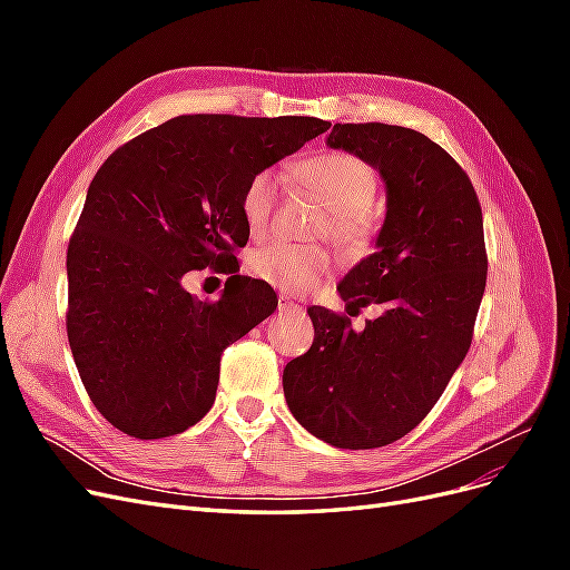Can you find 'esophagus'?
I'll return each instance as SVG.
<instances>
[{"label": "esophagus", "instance_id": "esophagus-1", "mask_svg": "<svg viewBox=\"0 0 570 570\" xmlns=\"http://www.w3.org/2000/svg\"><path fill=\"white\" fill-rule=\"evenodd\" d=\"M278 314H302V306L297 302H292L289 297L278 299Z\"/></svg>", "mask_w": 570, "mask_h": 570}]
</instances>
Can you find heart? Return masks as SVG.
Masks as SVG:
<instances>
[{
    "label": "heart",
    "instance_id": "obj_1",
    "mask_svg": "<svg viewBox=\"0 0 570 570\" xmlns=\"http://www.w3.org/2000/svg\"><path fill=\"white\" fill-rule=\"evenodd\" d=\"M292 180L314 195L325 216L318 220L316 235L327 239L344 254H364L375 237V220L368 206L377 193L375 170L347 151H325L292 168ZM281 185L273 170L254 174L239 197V214L252 237H262L275 214ZM331 266V254L323 245L266 243L247 256V271L283 292L312 289Z\"/></svg>",
    "mask_w": 570,
    "mask_h": 570
}]
</instances>
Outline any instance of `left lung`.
<instances>
[{
	"label": "left lung",
	"mask_w": 570,
	"mask_h": 570,
	"mask_svg": "<svg viewBox=\"0 0 570 570\" xmlns=\"http://www.w3.org/2000/svg\"><path fill=\"white\" fill-rule=\"evenodd\" d=\"M327 145L377 168L387 214L375 252L344 275L340 297L383 314L356 333L344 314L308 306L314 344L283 373L287 406L340 450L411 433L471 347L488 281L482 212L465 170L419 130L335 124Z\"/></svg>",
	"instance_id": "left-lung-1"
}]
</instances>
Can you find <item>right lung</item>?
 I'll return each instance as SVG.
<instances>
[{"label": "right lung", "instance_id": "right-lung-1", "mask_svg": "<svg viewBox=\"0 0 570 570\" xmlns=\"http://www.w3.org/2000/svg\"><path fill=\"white\" fill-rule=\"evenodd\" d=\"M331 128L314 116H176L101 164L68 243V344L92 404L137 440L178 435L216 400L220 354L268 318L271 285L233 273L247 180ZM226 267L199 303L187 269ZM239 271V266H237Z\"/></svg>", "mask_w": 570, "mask_h": 570}]
</instances>
